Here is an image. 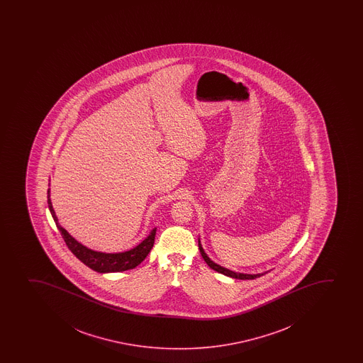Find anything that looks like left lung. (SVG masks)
Masks as SVG:
<instances>
[{"mask_svg": "<svg viewBox=\"0 0 363 363\" xmlns=\"http://www.w3.org/2000/svg\"><path fill=\"white\" fill-rule=\"evenodd\" d=\"M199 248H200L201 255H202V258L204 259V262L208 264V267L211 269H213L214 271H217L219 274H223V275L228 276V277H231V279H255L257 277H260V276L265 275L267 274L269 271H264L262 274H243V272H236V271L230 270V269H226V267H221L219 264L214 263L212 259L209 258L207 253L204 252L203 247L201 245V240L199 238Z\"/></svg>", "mask_w": 363, "mask_h": 363, "instance_id": "obj_1", "label": "left lung"}]
</instances>
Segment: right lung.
Returning <instances> with one entry per match:
<instances>
[{
	"label": "right lung",
	"instance_id": "1",
	"mask_svg": "<svg viewBox=\"0 0 363 363\" xmlns=\"http://www.w3.org/2000/svg\"><path fill=\"white\" fill-rule=\"evenodd\" d=\"M47 203L50 208V214L55 219V225L63 236L64 241L67 243L69 250L79 258L84 265L91 267L92 270L100 272V274H108V272H121V271L130 270L137 267L143 260L150 253L151 248L154 246L155 235H156V228L151 230L149 236L143 240L138 246L133 247L132 250H125V252H117V253H105L99 250H91L88 247L82 245L81 242L77 241L75 238H72L63 226L59 224L58 217L53 209V204L50 201V189H48V195H47Z\"/></svg>",
	"mask_w": 363,
	"mask_h": 363
}]
</instances>
